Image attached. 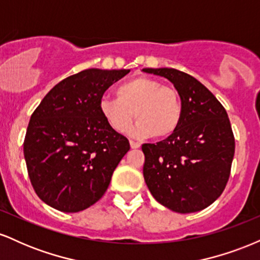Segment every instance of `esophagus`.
I'll return each instance as SVG.
<instances>
[{"instance_id":"34e87169","label":"esophagus","mask_w":260,"mask_h":260,"mask_svg":"<svg viewBox=\"0 0 260 260\" xmlns=\"http://www.w3.org/2000/svg\"><path fill=\"white\" fill-rule=\"evenodd\" d=\"M129 145H131V148H132V149H138L140 147L139 143L133 142V140H129Z\"/></svg>"}]
</instances>
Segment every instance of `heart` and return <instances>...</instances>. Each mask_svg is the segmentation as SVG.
<instances>
[{
  "label": "heart",
  "instance_id": "heart-1",
  "mask_svg": "<svg viewBox=\"0 0 260 260\" xmlns=\"http://www.w3.org/2000/svg\"><path fill=\"white\" fill-rule=\"evenodd\" d=\"M116 98H103L99 110L104 120L115 132L129 129L133 137L169 138L180 127L183 105L180 94L172 86L162 85L157 79L138 76L121 83L115 89Z\"/></svg>",
  "mask_w": 260,
  "mask_h": 260
}]
</instances>
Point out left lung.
Wrapping results in <instances>:
<instances>
[{
    "instance_id": "1",
    "label": "left lung",
    "mask_w": 260,
    "mask_h": 260,
    "mask_svg": "<svg viewBox=\"0 0 260 260\" xmlns=\"http://www.w3.org/2000/svg\"><path fill=\"white\" fill-rule=\"evenodd\" d=\"M169 79L180 94L178 129L156 144H143L145 183L164 207L187 214L203 210L221 196L231 171L235 138L219 100L199 80L175 68H144Z\"/></svg>"
}]
</instances>
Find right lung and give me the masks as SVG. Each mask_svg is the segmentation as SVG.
<instances>
[{
  "mask_svg": "<svg viewBox=\"0 0 260 260\" xmlns=\"http://www.w3.org/2000/svg\"><path fill=\"white\" fill-rule=\"evenodd\" d=\"M129 70H90L56 84L29 121L24 159L39 198L64 213H78L106 192L129 150L126 137L104 120V92Z\"/></svg>",
  "mask_w": 260,
  "mask_h": 260,
  "instance_id": "right-lung-1",
  "label": "right lung"
}]
</instances>
